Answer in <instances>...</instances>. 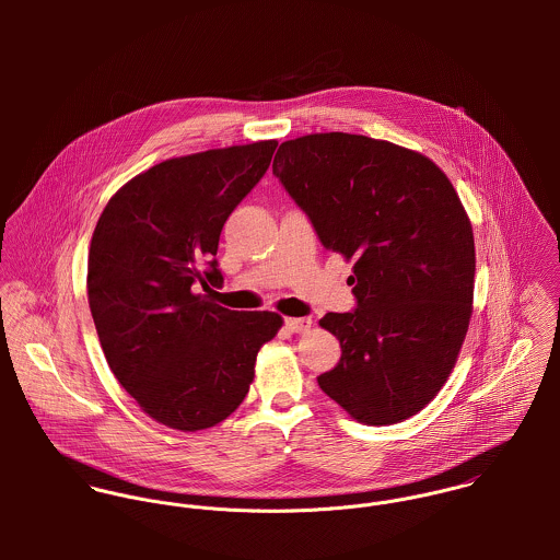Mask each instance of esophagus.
Listing matches in <instances>:
<instances>
[{"label":"esophagus","instance_id":"34e87169","mask_svg":"<svg viewBox=\"0 0 560 560\" xmlns=\"http://www.w3.org/2000/svg\"><path fill=\"white\" fill-rule=\"evenodd\" d=\"M284 325H287V329H291V331H295V334H304V331L311 329V319H306V317H300V319H284Z\"/></svg>","mask_w":560,"mask_h":560}]
</instances>
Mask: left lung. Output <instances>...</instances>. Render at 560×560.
<instances>
[{
  "mask_svg": "<svg viewBox=\"0 0 560 560\" xmlns=\"http://www.w3.org/2000/svg\"><path fill=\"white\" fill-rule=\"evenodd\" d=\"M273 176L320 245L355 260V308L319 320L342 351L320 390L364 424L413 416L448 380L472 315L475 235L457 191L420 153L351 133L280 144Z\"/></svg>",
  "mask_w": 560,
  "mask_h": 560,
  "instance_id": "obj_1",
  "label": "left lung"
}]
</instances>
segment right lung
I'll return each mask as SVG.
<instances>
[{"mask_svg":"<svg viewBox=\"0 0 560 560\" xmlns=\"http://www.w3.org/2000/svg\"><path fill=\"white\" fill-rule=\"evenodd\" d=\"M278 142L163 161L103 209L88 254V302L120 386L161 424L198 431L245 399L258 349L282 319L198 293L224 282L222 229L265 176Z\"/></svg>","mask_w":560,"mask_h":560,"instance_id":"right-lung-1","label":"right lung"}]
</instances>
